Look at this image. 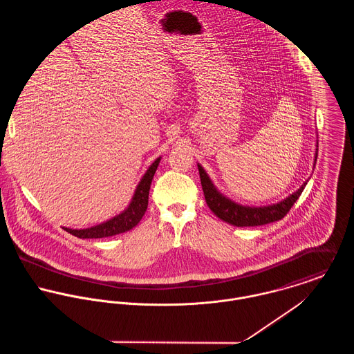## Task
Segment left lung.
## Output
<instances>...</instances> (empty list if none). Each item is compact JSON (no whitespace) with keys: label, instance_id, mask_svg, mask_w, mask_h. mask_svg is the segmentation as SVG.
<instances>
[{"label":"left lung","instance_id":"left-lung-1","mask_svg":"<svg viewBox=\"0 0 354 354\" xmlns=\"http://www.w3.org/2000/svg\"><path fill=\"white\" fill-rule=\"evenodd\" d=\"M316 159H317V149L315 152V163H316ZM315 163H313V167H315ZM198 167H199L204 198H205V202L209 207V209L219 219H222L233 226H239V227L260 226V225H266V223H271V222L282 219L289 212V209L293 207L296 201L300 198V195L303 194L304 188L308 183V180H306L299 188V191L289 195L286 199H283L281 202L268 204V205H260V207H250V205H243V204L233 202L232 199L222 195L216 189V187L214 185V183L211 181V178L208 177L205 170L203 169L202 165L198 163Z\"/></svg>","mask_w":354,"mask_h":354}]
</instances>
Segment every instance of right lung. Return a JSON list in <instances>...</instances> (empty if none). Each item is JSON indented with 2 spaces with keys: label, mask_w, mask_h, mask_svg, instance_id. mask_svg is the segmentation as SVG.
Here are the masks:
<instances>
[{
  "label": "right lung",
  "mask_w": 354,
  "mask_h": 354,
  "mask_svg": "<svg viewBox=\"0 0 354 354\" xmlns=\"http://www.w3.org/2000/svg\"><path fill=\"white\" fill-rule=\"evenodd\" d=\"M159 160H160V156L152 162L151 166L147 169V171L142 177L140 183L138 184L129 205L122 212H120L118 215H115L114 218H111L103 223L87 227V229H69V227H64V229L68 233H71L72 236L79 237V239L111 237V236L125 233V232L133 229L140 222V219L143 218V215L147 209L150 187H151L153 174L158 169Z\"/></svg>",
  "instance_id": "right-lung-1"
}]
</instances>
